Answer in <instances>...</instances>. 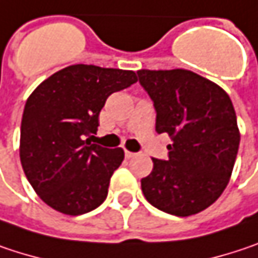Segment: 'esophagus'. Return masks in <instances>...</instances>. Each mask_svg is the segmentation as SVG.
I'll return each mask as SVG.
<instances>
[{
  "instance_id": "obj_1",
  "label": "esophagus",
  "mask_w": 258,
  "mask_h": 258,
  "mask_svg": "<svg viewBox=\"0 0 258 258\" xmlns=\"http://www.w3.org/2000/svg\"><path fill=\"white\" fill-rule=\"evenodd\" d=\"M136 155H137L136 152H130V151H125V158H127V159H130V158H134Z\"/></svg>"
}]
</instances>
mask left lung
Masks as SVG:
<instances>
[{
    "mask_svg": "<svg viewBox=\"0 0 258 258\" xmlns=\"http://www.w3.org/2000/svg\"><path fill=\"white\" fill-rule=\"evenodd\" d=\"M152 99L155 130L167 133L168 158L155 159L142 178L145 198L178 217L197 214L226 189L239 148V130L230 97L217 84L184 69L137 71Z\"/></svg>",
    "mask_w": 258,
    "mask_h": 258,
    "instance_id": "8db88e82",
    "label": "left lung"
}]
</instances>
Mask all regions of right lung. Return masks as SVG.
<instances>
[{"label":"right lung","instance_id":"obj_1","mask_svg":"<svg viewBox=\"0 0 258 258\" xmlns=\"http://www.w3.org/2000/svg\"><path fill=\"white\" fill-rule=\"evenodd\" d=\"M136 81L133 71L72 64L41 82L26 100L20 162L38 197L56 211L80 216L103 204L124 151L87 137L96 134L106 99Z\"/></svg>","mask_w":258,"mask_h":258}]
</instances>
